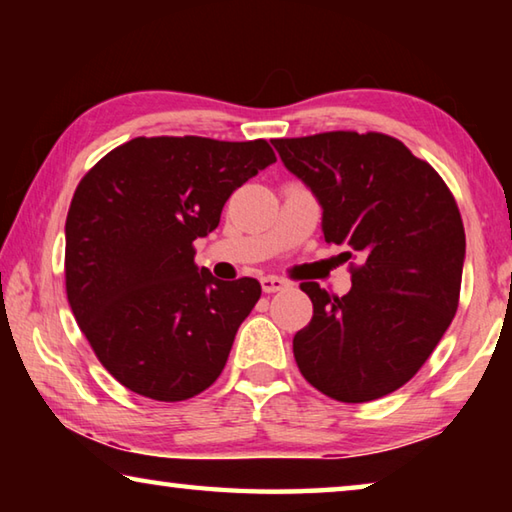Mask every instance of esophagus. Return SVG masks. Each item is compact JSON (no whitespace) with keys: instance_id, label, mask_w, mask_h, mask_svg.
<instances>
[{"instance_id":"34e87169","label":"esophagus","mask_w":512,"mask_h":512,"mask_svg":"<svg viewBox=\"0 0 512 512\" xmlns=\"http://www.w3.org/2000/svg\"><path fill=\"white\" fill-rule=\"evenodd\" d=\"M287 287H289V282L282 280V277H277V275H264L262 277L264 293H275V291H282V289H287Z\"/></svg>"}]
</instances>
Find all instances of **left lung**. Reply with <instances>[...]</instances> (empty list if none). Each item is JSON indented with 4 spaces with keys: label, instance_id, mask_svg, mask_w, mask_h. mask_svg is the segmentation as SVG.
<instances>
[{
    "label": "left lung",
    "instance_id": "8db88e82",
    "mask_svg": "<svg viewBox=\"0 0 512 512\" xmlns=\"http://www.w3.org/2000/svg\"><path fill=\"white\" fill-rule=\"evenodd\" d=\"M323 205L327 244L343 246L352 289L302 282L314 316L293 336L311 386L359 404L404 386L443 339L461 296L465 228L445 180L384 133L329 131L273 140Z\"/></svg>",
    "mask_w": 512,
    "mask_h": 512
}]
</instances>
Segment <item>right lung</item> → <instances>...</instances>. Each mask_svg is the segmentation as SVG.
Returning <instances> with one entry per match:
<instances>
[{
	"label": "right lung",
	"instance_id": "right-lung-1",
	"mask_svg": "<svg viewBox=\"0 0 512 512\" xmlns=\"http://www.w3.org/2000/svg\"><path fill=\"white\" fill-rule=\"evenodd\" d=\"M273 162L266 140L135 137L81 178L65 223L67 300L128 391L183 402L221 375L262 287L255 277L216 280L194 262V239Z\"/></svg>",
	"mask_w": 512,
	"mask_h": 512
}]
</instances>
